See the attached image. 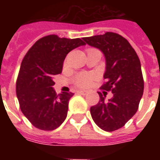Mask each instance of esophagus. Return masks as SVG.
<instances>
[{"instance_id": "34e87169", "label": "esophagus", "mask_w": 160, "mask_h": 160, "mask_svg": "<svg viewBox=\"0 0 160 160\" xmlns=\"http://www.w3.org/2000/svg\"><path fill=\"white\" fill-rule=\"evenodd\" d=\"M78 92L79 94H80V95H84V96H85V95H87V94L88 93V92H87V91H85V90H79L78 92Z\"/></svg>"}]
</instances>
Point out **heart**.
<instances>
[{"label":"heart","instance_id":"1","mask_svg":"<svg viewBox=\"0 0 160 160\" xmlns=\"http://www.w3.org/2000/svg\"><path fill=\"white\" fill-rule=\"evenodd\" d=\"M93 79V75L91 73H81L77 74L74 78V83L80 87H87L92 82Z\"/></svg>","mask_w":160,"mask_h":160}]
</instances>
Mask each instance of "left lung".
<instances>
[{
	"label": "left lung",
	"instance_id": "obj_1",
	"mask_svg": "<svg viewBox=\"0 0 160 160\" xmlns=\"http://www.w3.org/2000/svg\"><path fill=\"white\" fill-rule=\"evenodd\" d=\"M83 40L104 54L106 82L101 87L113 93L111 99L105 101L106 96L98 92L100 99L91 107V116L101 129L117 130L136 113L143 95L141 62L130 43L119 34L106 32Z\"/></svg>",
	"mask_w": 160,
	"mask_h": 160
}]
</instances>
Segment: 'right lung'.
Masks as SVG:
<instances>
[{"instance_id":"right-lung-1","label":"right lung","mask_w":160,"mask_h":160,"mask_svg":"<svg viewBox=\"0 0 160 160\" xmlns=\"http://www.w3.org/2000/svg\"><path fill=\"white\" fill-rule=\"evenodd\" d=\"M86 44L80 38H61L56 35L38 40L24 57L16 83L20 110L42 130H54L65 121L72 92L56 94L54 77L62 73L68 53Z\"/></svg>"}]
</instances>
